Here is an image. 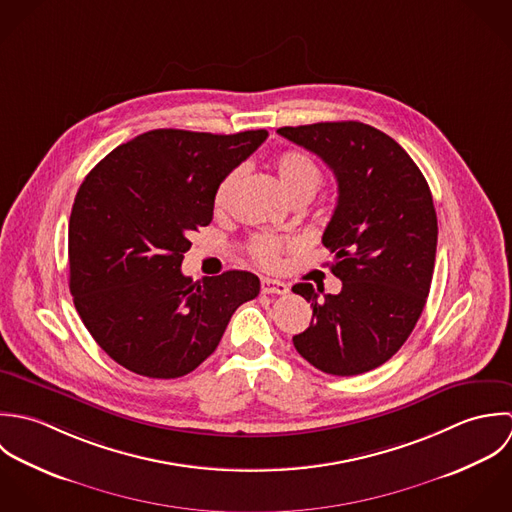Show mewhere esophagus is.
I'll list each match as a JSON object with an SVG mask.
<instances>
[{
    "instance_id": "1",
    "label": "esophagus",
    "mask_w": 512,
    "mask_h": 512,
    "mask_svg": "<svg viewBox=\"0 0 512 512\" xmlns=\"http://www.w3.org/2000/svg\"><path fill=\"white\" fill-rule=\"evenodd\" d=\"M261 293L263 295H287L289 285L277 279H261Z\"/></svg>"
}]
</instances>
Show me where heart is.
I'll return each instance as SVG.
<instances>
[{"label":"heart","mask_w":512,"mask_h":512,"mask_svg":"<svg viewBox=\"0 0 512 512\" xmlns=\"http://www.w3.org/2000/svg\"><path fill=\"white\" fill-rule=\"evenodd\" d=\"M275 170H277L283 190L287 192V196L291 200H307L308 202L316 194V190L320 188V184L324 180V172L318 166V162L303 150L281 152L275 160ZM241 176H243V170L235 168L219 182L215 196H213V205L217 211H223L229 205L239 182H241ZM293 249H295V241L291 237L269 235V233H261V235L253 237L249 243L251 257L265 269H277L281 265L283 257L287 253H291Z\"/></svg>","instance_id":"obj_1"}]
</instances>
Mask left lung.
Masks as SVG:
<instances>
[{"mask_svg": "<svg viewBox=\"0 0 512 512\" xmlns=\"http://www.w3.org/2000/svg\"><path fill=\"white\" fill-rule=\"evenodd\" d=\"M277 132L322 158L338 182L322 243L342 291L293 287L312 308L310 326L293 344L326 374L370 372L404 346L429 295L437 249L429 186L408 152L370 124L316 122Z\"/></svg>", "mask_w": 512, "mask_h": 512, "instance_id": "left-lung-1", "label": "left lung"}]
</instances>
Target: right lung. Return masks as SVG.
I'll use <instances>...</instances> for the list:
<instances>
[{
	"label": "right lung",
	"instance_id": "right-lung-1",
	"mask_svg": "<svg viewBox=\"0 0 512 512\" xmlns=\"http://www.w3.org/2000/svg\"><path fill=\"white\" fill-rule=\"evenodd\" d=\"M267 130H150L120 144L81 184L69 219V289L104 352L158 380L196 370L231 314L259 295V277L182 273L192 233L211 223L219 182Z\"/></svg>",
	"mask_w": 512,
	"mask_h": 512
}]
</instances>
